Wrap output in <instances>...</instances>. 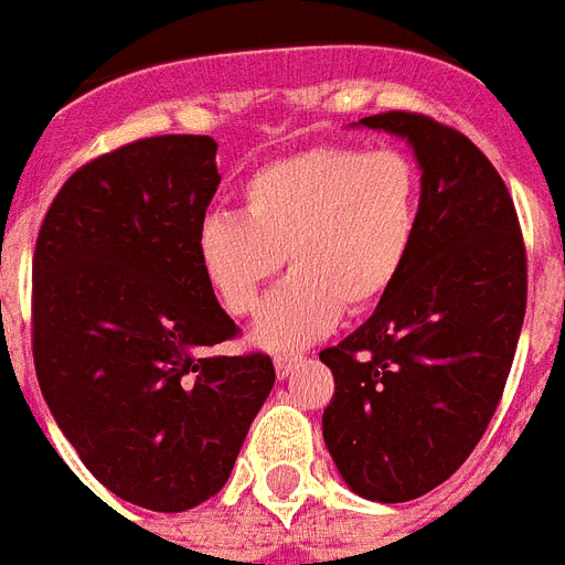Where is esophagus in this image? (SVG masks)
Segmentation results:
<instances>
[{"instance_id":"1","label":"esophagus","mask_w":565,"mask_h":565,"mask_svg":"<svg viewBox=\"0 0 565 565\" xmlns=\"http://www.w3.org/2000/svg\"><path fill=\"white\" fill-rule=\"evenodd\" d=\"M301 363V354H275V375L287 377Z\"/></svg>"}]
</instances>
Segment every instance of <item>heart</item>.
Listing matches in <instances>:
<instances>
[{"label": "heart", "instance_id": "1", "mask_svg": "<svg viewBox=\"0 0 565 565\" xmlns=\"http://www.w3.org/2000/svg\"><path fill=\"white\" fill-rule=\"evenodd\" d=\"M243 213L202 222L195 252L207 287L234 317L287 264L296 273L266 301L255 340L299 349L349 310L375 308L402 278L419 228V172L398 149L317 146L264 163L243 181Z\"/></svg>", "mask_w": 565, "mask_h": 565}]
</instances>
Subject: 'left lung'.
I'll use <instances>...</instances> for the list:
<instances>
[{"label":"left lung","mask_w":565,"mask_h":565,"mask_svg":"<svg viewBox=\"0 0 565 565\" xmlns=\"http://www.w3.org/2000/svg\"><path fill=\"white\" fill-rule=\"evenodd\" d=\"M358 126L413 146L419 228L375 313L319 352L334 372L322 437L352 492L398 504L451 478L490 425L525 319L527 260L513 199L469 137L407 110Z\"/></svg>","instance_id":"obj_1"}]
</instances>
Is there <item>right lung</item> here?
<instances>
[{
	"label": "right lung",
	"mask_w": 565,
	"mask_h": 565,
	"mask_svg": "<svg viewBox=\"0 0 565 565\" xmlns=\"http://www.w3.org/2000/svg\"><path fill=\"white\" fill-rule=\"evenodd\" d=\"M216 143L161 135L75 170L34 246L31 349L57 428L122 501L181 513L225 487L275 384L199 266Z\"/></svg>",
	"instance_id": "right-lung-1"
}]
</instances>
